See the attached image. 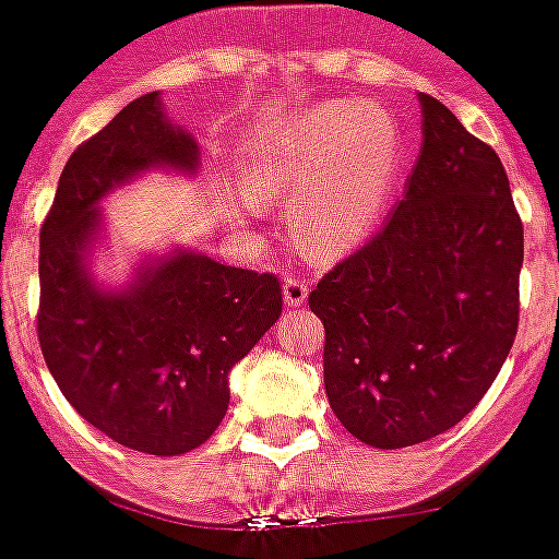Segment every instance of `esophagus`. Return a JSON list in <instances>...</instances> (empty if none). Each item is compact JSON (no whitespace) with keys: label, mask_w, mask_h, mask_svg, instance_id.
<instances>
[{"label":"esophagus","mask_w":559,"mask_h":559,"mask_svg":"<svg viewBox=\"0 0 559 559\" xmlns=\"http://www.w3.org/2000/svg\"><path fill=\"white\" fill-rule=\"evenodd\" d=\"M309 281L304 275H286L284 278V304L297 309V306L306 304V297H309Z\"/></svg>","instance_id":"esophagus-1"}]
</instances>
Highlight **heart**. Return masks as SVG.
I'll return each mask as SVG.
<instances>
[{
  "instance_id": "b5f03b06",
  "label": "heart",
  "mask_w": 559,
  "mask_h": 559,
  "mask_svg": "<svg viewBox=\"0 0 559 559\" xmlns=\"http://www.w3.org/2000/svg\"><path fill=\"white\" fill-rule=\"evenodd\" d=\"M400 168L397 121L372 102H331L295 112L250 143L248 198L295 203V231L317 255H342L364 242L383 215Z\"/></svg>"
}]
</instances>
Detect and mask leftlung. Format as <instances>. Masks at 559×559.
I'll use <instances>...</instances> for the list:
<instances>
[{"label": "left lung", "mask_w": 559, "mask_h": 559, "mask_svg": "<svg viewBox=\"0 0 559 559\" xmlns=\"http://www.w3.org/2000/svg\"><path fill=\"white\" fill-rule=\"evenodd\" d=\"M421 151L378 234L309 295L325 325V391L378 450L455 427L519 331L524 228L491 145L419 93Z\"/></svg>", "instance_id": "1"}]
</instances>
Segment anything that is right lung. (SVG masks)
Returning a JSON list of instances; mask_svg holds the SVG:
<instances>
[{"mask_svg":"<svg viewBox=\"0 0 559 559\" xmlns=\"http://www.w3.org/2000/svg\"><path fill=\"white\" fill-rule=\"evenodd\" d=\"M201 151L145 93L71 154L40 228L38 338L62 397L129 450L174 457L228 411V372L281 317L275 275L201 250L148 255L123 286L93 278L102 201L151 170L195 176Z\"/></svg>","mask_w":559,"mask_h":559,"instance_id":"obj_1","label":"right lung"}]
</instances>
